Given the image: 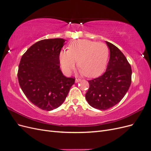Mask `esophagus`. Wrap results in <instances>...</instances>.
Instances as JSON below:
<instances>
[{
	"instance_id": "1",
	"label": "esophagus",
	"mask_w": 151,
	"mask_h": 151,
	"mask_svg": "<svg viewBox=\"0 0 151 151\" xmlns=\"http://www.w3.org/2000/svg\"><path fill=\"white\" fill-rule=\"evenodd\" d=\"M81 81V79L79 78V77H76V83H78V82H79Z\"/></svg>"
}]
</instances>
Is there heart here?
<instances>
[{"instance_id": "heart-1", "label": "heart", "mask_w": 151, "mask_h": 151, "mask_svg": "<svg viewBox=\"0 0 151 151\" xmlns=\"http://www.w3.org/2000/svg\"><path fill=\"white\" fill-rule=\"evenodd\" d=\"M109 57V49L102 42L88 40H76L71 42L68 51L60 52L59 59L63 70L65 72L77 67L83 74L89 77L99 76L106 67Z\"/></svg>"}]
</instances>
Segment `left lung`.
<instances>
[{
    "label": "left lung",
    "instance_id": "8db88e82",
    "mask_svg": "<svg viewBox=\"0 0 151 151\" xmlns=\"http://www.w3.org/2000/svg\"><path fill=\"white\" fill-rule=\"evenodd\" d=\"M106 43L110 52L106 70L102 76L88 81L89 88L86 94L90 106L100 110H106L119 103L132 82V68L127 58L115 45Z\"/></svg>",
    "mask_w": 151,
    "mask_h": 151
}]
</instances>
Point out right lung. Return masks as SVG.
<instances>
[{"label": "right lung", "instance_id": "obj_1", "mask_svg": "<svg viewBox=\"0 0 151 151\" xmlns=\"http://www.w3.org/2000/svg\"><path fill=\"white\" fill-rule=\"evenodd\" d=\"M65 40H40L22 56L17 72L19 84L29 101L43 110L59 107L65 101L74 77H66L60 68Z\"/></svg>", "mask_w": 151, "mask_h": 151}]
</instances>
